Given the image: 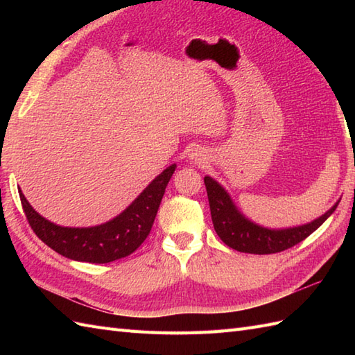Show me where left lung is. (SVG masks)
<instances>
[{"label": "left lung", "instance_id": "obj_1", "mask_svg": "<svg viewBox=\"0 0 355 355\" xmlns=\"http://www.w3.org/2000/svg\"><path fill=\"white\" fill-rule=\"evenodd\" d=\"M210 215L216 235L233 250L253 254H270L284 252L299 244L318 230L338 206V201L327 214L304 225L290 229H267L254 224L239 212L230 195L212 177H205Z\"/></svg>", "mask_w": 355, "mask_h": 355}]
</instances>
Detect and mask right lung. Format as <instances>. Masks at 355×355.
I'll return each instance as SVG.
<instances>
[{
    "instance_id": "add662e5",
    "label": "right lung",
    "mask_w": 355,
    "mask_h": 355,
    "mask_svg": "<svg viewBox=\"0 0 355 355\" xmlns=\"http://www.w3.org/2000/svg\"><path fill=\"white\" fill-rule=\"evenodd\" d=\"M175 168V164L166 168L122 214L94 227L56 225L30 206L21 189L19 198L30 227L44 244L73 261L107 263L130 256L148 238Z\"/></svg>"
}]
</instances>
